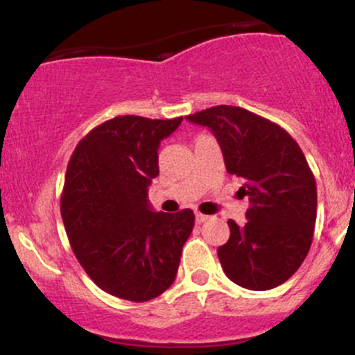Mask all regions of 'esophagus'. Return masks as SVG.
Masks as SVG:
<instances>
[{"mask_svg":"<svg viewBox=\"0 0 355 355\" xmlns=\"http://www.w3.org/2000/svg\"><path fill=\"white\" fill-rule=\"evenodd\" d=\"M195 220H197V223H203L209 220V215H203V214H195Z\"/></svg>","mask_w":355,"mask_h":355,"instance_id":"1","label":"esophagus"}]
</instances>
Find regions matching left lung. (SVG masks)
<instances>
[{
  "label": "left lung",
  "mask_w": 355,
  "mask_h": 355,
  "mask_svg": "<svg viewBox=\"0 0 355 355\" xmlns=\"http://www.w3.org/2000/svg\"><path fill=\"white\" fill-rule=\"evenodd\" d=\"M210 128L225 168L243 180L250 202L245 225L229 220L230 239L218 247L223 272L250 291H268L295 274L309 254L317 217V187L297 141L267 118L218 105L185 116Z\"/></svg>",
  "instance_id": "obj_1"
}]
</instances>
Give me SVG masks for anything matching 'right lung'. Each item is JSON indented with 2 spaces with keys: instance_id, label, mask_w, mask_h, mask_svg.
<instances>
[{
  "instance_id": "1",
  "label": "right lung",
  "mask_w": 355,
  "mask_h": 355,
  "mask_svg": "<svg viewBox=\"0 0 355 355\" xmlns=\"http://www.w3.org/2000/svg\"><path fill=\"white\" fill-rule=\"evenodd\" d=\"M182 120L115 116L93 128L68 164L61 193L68 240L89 279L118 299L152 300L177 277L195 215L155 211L148 187L160 172V141Z\"/></svg>"
}]
</instances>
